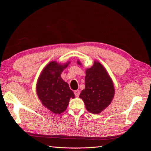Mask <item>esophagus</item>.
<instances>
[{
  "label": "esophagus",
  "instance_id": "obj_1",
  "mask_svg": "<svg viewBox=\"0 0 151 151\" xmlns=\"http://www.w3.org/2000/svg\"><path fill=\"white\" fill-rule=\"evenodd\" d=\"M74 94H75L76 96L78 97L79 96V94H80V91L79 90H76V91H74Z\"/></svg>",
  "mask_w": 151,
  "mask_h": 151
}]
</instances>
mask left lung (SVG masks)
<instances>
[{"label":"left lung","mask_w":151,"mask_h":151,"mask_svg":"<svg viewBox=\"0 0 151 151\" xmlns=\"http://www.w3.org/2000/svg\"><path fill=\"white\" fill-rule=\"evenodd\" d=\"M77 63L81 65L79 61ZM115 94L111 77L104 67L97 61L86 70L85 89L79 98L83 99L89 112L98 114L110 104Z\"/></svg>","instance_id":"8db88e82"}]
</instances>
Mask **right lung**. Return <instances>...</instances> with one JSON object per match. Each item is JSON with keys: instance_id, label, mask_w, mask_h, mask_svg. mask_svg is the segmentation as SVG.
Masks as SVG:
<instances>
[{"instance_id": "1", "label": "right lung", "mask_w": 151, "mask_h": 151, "mask_svg": "<svg viewBox=\"0 0 151 151\" xmlns=\"http://www.w3.org/2000/svg\"><path fill=\"white\" fill-rule=\"evenodd\" d=\"M69 62L63 65L52 61L45 66L36 84V93L45 106L55 114L65 111L70 99L74 98L73 91L62 79L61 74Z\"/></svg>"}]
</instances>
